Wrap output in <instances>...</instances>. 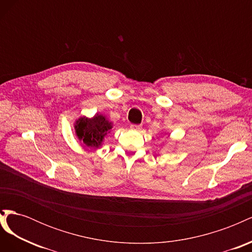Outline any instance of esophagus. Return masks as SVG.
Here are the masks:
<instances>
[{"label": "esophagus", "mask_w": 252, "mask_h": 252, "mask_svg": "<svg viewBox=\"0 0 252 252\" xmlns=\"http://www.w3.org/2000/svg\"><path fill=\"white\" fill-rule=\"evenodd\" d=\"M130 129H131V130L139 131L142 129V126L141 125H130Z\"/></svg>", "instance_id": "1"}]
</instances>
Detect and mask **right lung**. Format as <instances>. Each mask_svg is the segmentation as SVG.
I'll use <instances>...</instances> for the list:
<instances>
[{"label":"right lung","mask_w":252,"mask_h":252,"mask_svg":"<svg viewBox=\"0 0 252 252\" xmlns=\"http://www.w3.org/2000/svg\"><path fill=\"white\" fill-rule=\"evenodd\" d=\"M74 132L78 140L91 149L100 148L106 136L110 133L113 123L103 113H96L93 118L82 116L75 120Z\"/></svg>","instance_id":"right-lung-1"}]
</instances>
